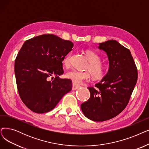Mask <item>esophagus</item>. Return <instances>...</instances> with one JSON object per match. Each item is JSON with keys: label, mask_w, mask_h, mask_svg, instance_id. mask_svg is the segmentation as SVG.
Segmentation results:
<instances>
[{"label": "esophagus", "mask_w": 149, "mask_h": 149, "mask_svg": "<svg viewBox=\"0 0 149 149\" xmlns=\"http://www.w3.org/2000/svg\"><path fill=\"white\" fill-rule=\"evenodd\" d=\"M79 87H80V85H77V84L74 83H72V89L73 90H75L77 89H78Z\"/></svg>", "instance_id": "1"}]
</instances>
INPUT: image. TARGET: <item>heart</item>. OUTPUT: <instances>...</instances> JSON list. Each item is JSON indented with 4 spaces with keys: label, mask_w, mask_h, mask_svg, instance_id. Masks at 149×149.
<instances>
[{
    "label": "heart",
    "mask_w": 149,
    "mask_h": 149,
    "mask_svg": "<svg viewBox=\"0 0 149 149\" xmlns=\"http://www.w3.org/2000/svg\"><path fill=\"white\" fill-rule=\"evenodd\" d=\"M86 54L90 62L87 69L90 71L92 77L94 79H100L104 77L108 71V68L106 64L102 63L100 55L92 50H87ZM72 56V52H69L63 61V64L66 67H68L70 63V58ZM89 72H82L76 69L69 70L66 74V78L72 80L74 83H80L85 81H89L91 79Z\"/></svg>",
    "instance_id": "obj_1"
}]
</instances>
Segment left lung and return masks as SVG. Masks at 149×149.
Returning a JSON list of instances; mask_svg holds the SVG:
<instances>
[{"mask_svg":"<svg viewBox=\"0 0 149 149\" xmlns=\"http://www.w3.org/2000/svg\"><path fill=\"white\" fill-rule=\"evenodd\" d=\"M109 60L108 72L95 87L88 88L91 95L81 109L93 121H105L120 113L130 100L138 80V70L130 51L118 41L99 44Z\"/></svg>","mask_w":149,"mask_h":149,"instance_id":"obj_1","label":"left lung"}]
</instances>
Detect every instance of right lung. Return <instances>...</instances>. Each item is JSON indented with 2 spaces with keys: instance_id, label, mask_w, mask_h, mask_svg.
Segmentation results:
<instances>
[{
  "instance_id": "1",
  "label": "right lung",
  "mask_w": 149,
  "mask_h": 149,
  "mask_svg": "<svg viewBox=\"0 0 149 149\" xmlns=\"http://www.w3.org/2000/svg\"><path fill=\"white\" fill-rule=\"evenodd\" d=\"M73 46L71 41L52 34L24 43L16 58L15 72L19 95L32 111H51L72 89V81L58 75L64 73L62 62ZM52 75L56 77L49 81Z\"/></svg>"
}]
</instances>
